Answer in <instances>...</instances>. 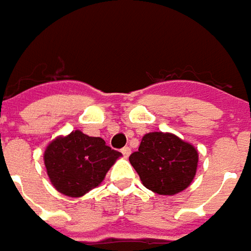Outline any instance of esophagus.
<instances>
[{"instance_id": "obj_1", "label": "esophagus", "mask_w": 251, "mask_h": 251, "mask_svg": "<svg viewBox=\"0 0 251 251\" xmlns=\"http://www.w3.org/2000/svg\"><path fill=\"white\" fill-rule=\"evenodd\" d=\"M122 154H123V155H124V157L127 158L129 155V154H131V149H129V147H123V149H122Z\"/></svg>"}]
</instances>
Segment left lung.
<instances>
[{"mask_svg":"<svg viewBox=\"0 0 251 251\" xmlns=\"http://www.w3.org/2000/svg\"><path fill=\"white\" fill-rule=\"evenodd\" d=\"M129 162L142 184L158 195H176L195 178L199 154L195 146L169 132H149L142 138Z\"/></svg>","mask_w":251,"mask_h":251,"instance_id":"8db88e82","label":"left lung"}]
</instances>
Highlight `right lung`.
<instances>
[{
	"mask_svg": "<svg viewBox=\"0 0 251 251\" xmlns=\"http://www.w3.org/2000/svg\"><path fill=\"white\" fill-rule=\"evenodd\" d=\"M120 157L122 152L112 150L104 139L77 129L47 146L44 165L56 191L69 197H81L100 185Z\"/></svg>",
	"mask_w": 251,
	"mask_h": 251,
	"instance_id": "obj_1",
	"label": "right lung"
}]
</instances>
